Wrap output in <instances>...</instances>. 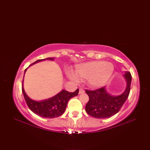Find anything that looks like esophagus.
Here are the masks:
<instances>
[{
  "label": "esophagus",
  "instance_id": "esophagus-1",
  "mask_svg": "<svg viewBox=\"0 0 150 150\" xmlns=\"http://www.w3.org/2000/svg\"><path fill=\"white\" fill-rule=\"evenodd\" d=\"M84 93V90H83V89H82V88L79 89V94H82V93Z\"/></svg>",
  "mask_w": 150,
  "mask_h": 150
}]
</instances>
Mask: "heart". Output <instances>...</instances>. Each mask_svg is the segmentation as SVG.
Returning <instances> with one entry per match:
<instances>
[{
  "instance_id": "b5f03b06",
  "label": "heart",
  "mask_w": 150,
  "mask_h": 150,
  "mask_svg": "<svg viewBox=\"0 0 150 150\" xmlns=\"http://www.w3.org/2000/svg\"><path fill=\"white\" fill-rule=\"evenodd\" d=\"M111 64L104 61H95L83 64L76 68V75L69 73L71 80L78 82L81 79H86L91 87L97 88L103 86L110 79L113 72Z\"/></svg>"
}]
</instances>
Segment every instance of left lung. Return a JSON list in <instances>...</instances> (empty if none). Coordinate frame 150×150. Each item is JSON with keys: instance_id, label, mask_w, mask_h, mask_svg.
<instances>
[{"instance_id": "obj_1", "label": "left lung", "mask_w": 150, "mask_h": 150, "mask_svg": "<svg viewBox=\"0 0 150 150\" xmlns=\"http://www.w3.org/2000/svg\"><path fill=\"white\" fill-rule=\"evenodd\" d=\"M126 81V88L123 93L113 96L107 92L105 87L95 90H86L89 101L86 105V111L90 116L97 119H106L118 113L128 98L132 82V75L129 71L123 75Z\"/></svg>"}]
</instances>
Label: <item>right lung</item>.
<instances>
[{"label": "right lung", "instance_id": "1", "mask_svg": "<svg viewBox=\"0 0 150 150\" xmlns=\"http://www.w3.org/2000/svg\"><path fill=\"white\" fill-rule=\"evenodd\" d=\"M46 60H53V58H47L45 59L38 60L31 65ZM26 71V69H25L24 73ZM22 91L28 106L34 113L44 118L52 119V118L58 117L62 115L66 110L67 104H68L69 100L71 98L77 96L78 95L79 89L74 92H68V91L63 90L60 93L56 95L55 96L48 98V99L41 101H36L31 99L25 93L23 87V81H22Z\"/></svg>", "mask_w": 150, "mask_h": 150}]
</instances>
